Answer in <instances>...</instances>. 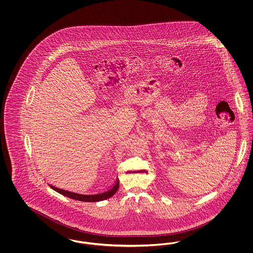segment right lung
<instances>
[{"label":"right lung","instance_id":"right-lung-1","mask_svg":"<svg viewBox=\"0 0 253 253\" xmlns=\"http://www.w3.org/2000/svg\"><path fill=\"white\" fill-rule=\"evenodd\" d=\"M54 191L60 193V194H63L69 198H72L75 200H80V201H84V202H96V201H101L104 199H107L109 197L113 196L115 193H117L119 187H120V181L118 180L114 186H112L107 191L103 193H95V194H83V193H74L67 190H63L58 187H55L53 185H49Z\"/></svg>","mask_w":253,"mask_h":253}]
</instances>
